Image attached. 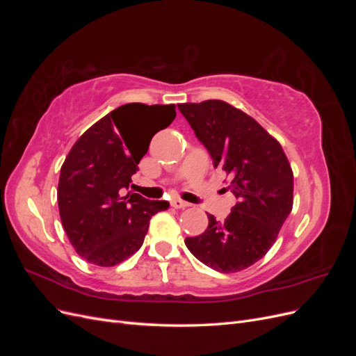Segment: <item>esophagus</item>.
Segmentation results:
<instances>
[{
  "mask_svg": "<svg viewBox=\"0 0 356 356\" xmlns=\"http://www.w3.org/2000/svg\"><path fill=\"white\" fill-rule=\"evenodd\" d=\"M170 204H172V207H174L175 209L188 208V207H190V203H187V202H184V200H181V199H172V200H170Z\"/></svg>",
  "mask_w": 356,
  "mask_h": 356,
  "instance_id": "obj_1",
  "label": "esophagus"
}]
</instances>
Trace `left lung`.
I'll list each match as a JSON object with an SVG mask.
<instances>
[{
    "instance_id": "left-lung-1",
    "label": "left lung",
    "mask_w": 356,
    "mask_h": 356,
    "mask_svg": "<svg viewBox=\"0 0 356 356\" xmlns=\"http://www.w3.org/2000/svg\"><path fill=\"white\" fill-rule=\"evenodd\" d=\"M178 108L213 166L232 175L229 188L238 199L225 220L209 213L208 229L186 245L213 270H243L270 250L293 209V170L281 144L230 104L212 99Z\"/></svg>"
}]
</instances>
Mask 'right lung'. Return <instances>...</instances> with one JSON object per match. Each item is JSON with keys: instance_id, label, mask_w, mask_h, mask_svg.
<instances>
[{"instance_id": "add662e5", "label": "right lung", "mask_w": 356, "mask_h": 356, "mask_svg": "<svg viewBox=\"0 0 356 356\" xmlns=\"http://www.w3.org/2000/svg\"><path fill=\"white\" fill-rule=\"evenodd\" d=\"M175 115V105L126 104L89 127L71 148L60 168L58 203L63 230L86 261L102 267L124 261L143 246L153 215L169 208L166 200L129 191L152 141L131 129L152 121L159 132Z\"/></svg>"}]
</instances>
